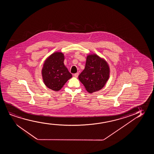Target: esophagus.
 <instances>
[{
	"instance_id": "1",
	"label": "esophagus",
	"mask_w": 154,
	"mask_h": 154,
	"mask_svg": "<svg viewBox=\"0 0 154 154\" xmlns=\"http://www.w3.org/2000/svg\"><path fill=\"white\" fill-rule=\"evenodd\" d=\"M78 75H79V73H78V72H77V73L74 75V76H75V77H78Z\"/></svg>"
}]
</instances>
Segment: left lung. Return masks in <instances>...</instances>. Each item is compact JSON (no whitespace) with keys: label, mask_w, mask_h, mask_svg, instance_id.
<instances>
[{"label":"left lung","mask_w":154,"mask_h":154,"mask_svg":"<svg viewBox=\"0 0 154 154\" xmlns=\"http://www.w3.org/2000/svg\"><path fill=\"white\" fill-rule=\"evenodd\" d=\"M110 70L107 63L96 54L89 55L85 67L78 76L87 91L94 93L103 88L109 77Z\"/></svg>","instance_id":"8db88e82"}]
</instances>
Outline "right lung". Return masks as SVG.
I'll return each instance as SVG.
<instances>
[{
    "label": "right lung",
    "mask_w": 154,
    "mask_h": 154,
    "mask_svg": "<svg viewBox=\"0 0 154 154\" xmlns=\"http://www.w3.org/2000/svg\"><path fill=\"white\" fill-rule=\"evenodd\" d=\"M63 61V54L56 52L47 58L42 67V74L45 85L56 91H59L72 77Z\"/></svg>",
    "instance_id": "obj_1"
}]
</instances>
